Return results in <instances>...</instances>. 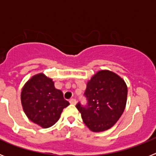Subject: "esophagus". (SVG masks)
<instances>
[{
  "label": "esophagus",
  "instance_id": "obj_1",
  "mask_svg": "<svg viewBox=\"0 0 156 156\" xmlns=\"http://www.w3.org/2000/svg\"><path fill=\"white\" fill-rule=\"evenodd\" d=\"M69 103L71 105H76V99H74V98L70 99Z\"/></svg>",
  "mask_w": 156,
  "mask_h": 156
}]
</instances>
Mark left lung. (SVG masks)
<instances>
[{
	"label": "left lung",
	"mask_w": 156,
	"mask_h": 156,
	"mask_svg": "<svg viewBox=\"0 0 156 156\" xmlns=\"http://www.w3.org/2000/svg\"><path fill=\"white\" fill-rule=\"evenodd\" d=\"M84 95L87 105H76L83 121L91 131H105L115 124L124 111L127 86L113 72L101 70L87 82Z\"/></svg>",
	"instance_id": "left-lung-1"
}]
</instances>
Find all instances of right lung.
I'll use <instances>...</instances> for the list:
<instances>
[{"instance_id": "1", "label": "right lung", "mask_w": 156, "mask_h": 156, "mask_svg": "<svg viewBox=\"0 0 156 156\" xmlns=\"http://www.w3.org/2000/svg\"><path fill=\"white\" fill-rule=\"evenodd\" d=\"M21 102L29 119L43 128L53 126L63 108L69 105L62 92L55 87L51 78L44 73L31 77L22 89Z\"/></svg>"}]
</instances>
